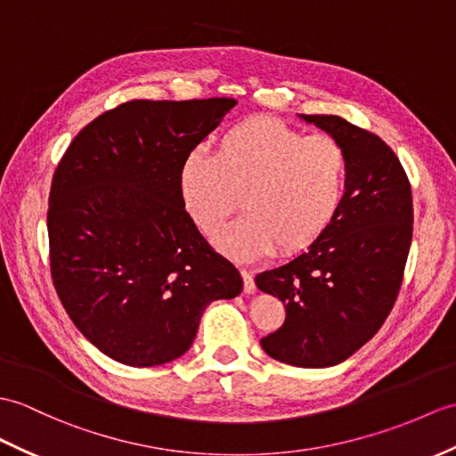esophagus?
Listing matches in <instances>:
<instances>
[{
    "label": "esophagus",
    "mask_w": 456,
    "mask_h": 456,
    "mask_svg": "<svg viewBox=\"0 0 456 456\" xmlns=\"http://www.w3.org/2000/svg\"><path fill=\"white\" fill-rule=\"evenodd\" d=\"M242 281H245V293H254L256 291V283H254V276L248 270H240Z\"/></svg>",
    "instance_id": "34e87169"
}]
</instances>
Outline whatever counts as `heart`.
Segmentation results:
<instances>
[{
  "label": "heart",
  "instance_id": "b5f03b06",
  "mask_svg": "<svg viewBox=\"0 0 456 456\" xmlns=\"http://www.w3.org/2000/svg\"><path fill=\"white\" fill-rule=\"evenodd\" d=\"M347 153L330 135H303L272 116H250L219 135L214 155L190 151L178 171L186 211L214 235L240 206L247 214L216 239L237 260L291 256L314 245L340 214Z\"/></svg>",
  "mask_w": 456,
  "mask_h": 456
}]
</instances>
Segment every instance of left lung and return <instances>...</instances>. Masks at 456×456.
I'll return each mask as SVG.
<instances>
[{
	"label": "left lung",
	"instance_id": "1",
	"mask_svg": "<svg viewBox=\"0 0 456 456\" xmlns=\"http://www.w3.org/2000/svg\"><path fill=\"white\" fill-rule=\"evenodd\" d=\"M299 116L344 147L347 188L340 214L309 250L256 276L258 289L285 305V322L260 344L281 363L316 369L346 362L393 311L414 208L404 168L379 135L340 116Z\"/></svg>",
	"mask_w": 456,
	"mask_h": 456
}]
</instances>
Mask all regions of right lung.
<instances>
[{
    "label": "right lung",
    "mask_w": 456,
    "mask_h": 456,
    "mask_svg": "<svg viewBox=\"0 0 456 456\" xmlns=\"http://www.w3.org/2000/svg\"><path fill=\"white\" fill-rule=\"evenodd\" d=\"M235 99L128 101L73 137L52 178V281L77 330L114 362L153 367L192 346L211 301L242 280L184 209L178 171Z\"/></svg>",
    "instance_id": "add662e5"
}]
</instances>
